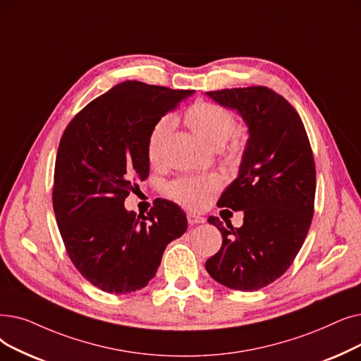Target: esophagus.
<instances>
[{"label": "esophagus", "mask_w": 361, "mask_h": 361, "mask_svg": "<svg viewBox=\"0 0 361 361\" xmlns=\"http://www.w3.org/2000/svg\"><path fill=\"white\" fill-rule=\"evenodd\" d=\"M187 221H189V224H200V223H205V218L200 216V215H196V214H187Z\"/></svg>", "instance_id": "34e87169"}]
</instances>
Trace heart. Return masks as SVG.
<instances>
[{
    "label": "heart",
    "instance_id": "obj_1",
    "mask_svg": "<svg viewBox=\"0 0 361 361\" xmlns=\"http://www.w3.org/2000/svg\"><path fill=\"white\" fill-rule=\"evenodd\" d=\"M184 122L203 143H207L212 149L223 147L238 130L236 116L228 109L211 102H196L192 104L184 114ZM171 130L172 121L169 118H162L149 131L146 138V156L150 164L161 162ZM239 153L240 142L238 138H233L224 149V158L226 161L233 162L239 158ZM218 185L219 180L215 176L184 178L171 183L168 185V195L183 205L196 209L205 205L208 195L214 192Z\"/></svg>",
    "mask_w": 361,
    "mask_h": 361
}]
</instances>
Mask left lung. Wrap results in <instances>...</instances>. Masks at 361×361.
Segmentation results:
<instances>
[{"label": "left lung", "mask_w": 361, "mask_h": 361, "mask_svg": "<svg viewBox=\"0 0 361 361\" xmlns=\"http://www.w3.org/2000/svg\"><path fill=\"white\" fill-rule=\"evenodd\" d=\"M207 94L238 111L249 140L238 178L218 200L243 211V226L208 218L223 245L205 267L218 283L252 292L283 276L302 247L314 214V156L300 115L276 91L257 85Z\"/></svg>", "instance_id": "1"}]
</instances>
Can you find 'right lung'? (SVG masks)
Wrapping results in <instances>:
<instances>
[{
  "instance_id": "1",
  "label": "right lung",
  "mask_w": 361,
  "mask_h": 361,
  "mask_svg": "<svg viewBox=\"0 0 361 361\" xmlns=\"http://www.w3.org/2000/svg\"><path fill=\"white\" fill-rule=\"evenodd\" d=\"M192 94L121 82L76 114L60 138L53 187L60 236L76 270L107 293L143 289L166 245L187 230L176 203L162 200L137 215L123 202L149 176V131Z\"/></svg>"
}]
</instances>
